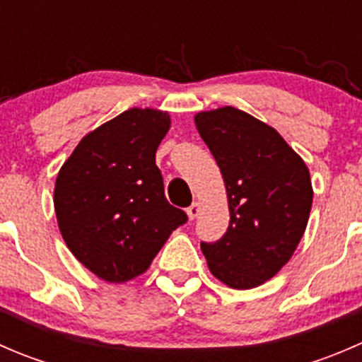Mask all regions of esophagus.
<instances>
[{
    "instance_id": "obj_1",
    "label": "esophagus",
    "mask_w": 362,
    "mask_h": 362,
    "mask_svg": "<svg viewBox=\"0 0 362 362\" xmlns=\"http://www.w3.org/2000/svg\"><path fill=\"white\" fill-rule=\"evenodd\" d=\"M199 214H202V203L199 202H194L187 208V217L191 218V221H194Z\"/></svg>"
}]
</instances>
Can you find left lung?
Segmentation results:
<instances>
[{"label": "left lung", "mask_w": 362, "mask_h": 362, "mask_svg": "<svg viewBox=\"0 0 362 362\" xmlns=\"http://www.w3.org/2000/svg\"><path fill=\"white\" fill-rule=\"evenodd\" d=\"M194 122L221 168L229 204L228 231L202 250L215 279L254 289L289 262L305 235L310 171L275 127L250 113L222 107L196 113Z\"/></svg>", "instance_id": "1"}]
</instances>
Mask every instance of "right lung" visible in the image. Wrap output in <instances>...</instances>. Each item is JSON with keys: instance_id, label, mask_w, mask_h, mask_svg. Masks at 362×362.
Wrapping results in <instances>:
<instances>
[{"instance_id": "right-lung-1", "label": "right lung", "mask_w": 362, "mask_h": 362, "mask_svg": "<svg viewBox=\"0 0 362 362\" xmlns=\"http://www.w3.org/2000/svg\"><path fill=\"white\" fill-rule=\"evenodd\" d=\"M170 113L129 108L87 133L64 160L54 187L59 231L89 272L124 284L152 264L187 215L164 196L156 151Z\"/></svg>"}]
</instances>
